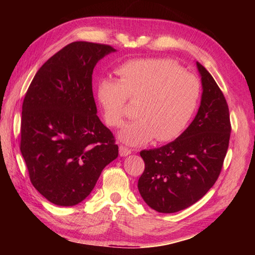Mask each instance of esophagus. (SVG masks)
<instances>
[{"label": "esophagus", "instance_id": "1", "mask_svg": "<svg viewBox=\"0 0 255 255\" xmlns=\"http://www.w3.org/2000/svg\"><path fill=\"white\" fill-rule=\"evenodd\" d=\"M130 153H131L130 149L125 147V145H119V154H121V156H126Z\"/></svg>", "mask_w": 255, "mask_h": 255}]
</instances>
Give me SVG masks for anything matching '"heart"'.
<instances>
[{"instance_id": "heart-1", "label": "heart", "mask_w": 255, "mask_h": 255, "mask_svg": "<svg viewBox=\"0 0 255 255\" xmlns=\"http://www.w3.org/2000/svg\"><path fill=\"white\" fill-rule=\"evenodd\" d=\"M118 80L105 78L96 86L97 102L111 127H121L127 101H138L136 116L119 139L129 145L144 144L151 139L170 141L185 130L202 95L196 75L167 59H137L116 69Z\"/></svg>"}]
</instances>
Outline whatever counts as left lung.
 <instances>
[{"mask_svg":"<svg viewBox=\"0 0 255 255\" xmlns=\"http://www.w3.org/2000/svg\"><path fill=\"white\" fill-rule=\"evenodd\" d=\"M196 66L203 94L194 121L174 141L140 152L144 171L139 193L159 213H176L198 202L217 181L229 147L228 104L211 74Z\"/></svg>","mask_w":255,"mask_h":255,"instance_id":"8db88e82","label":"left lung"}]
</instances>
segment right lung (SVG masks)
I'll return each mask as SVG.
<instances>
[{"mask_svg": "<svg viewBox=\"0 0 255 255\" xmlns=\"http://www.w3.org/2000/svg\"><path fill=\"white\" fill-rule=\"evenodd\" d=\"M114 51L104 44L71 42L42 64L25 94L20 152L31 184L55 205L82 202L118 156L92 91L94 67Z\"/></svg>", "mask_w": 255, "mask_h": 255, "instance_id": "add662e5", "label": "right lung"}]
</instances>
